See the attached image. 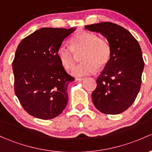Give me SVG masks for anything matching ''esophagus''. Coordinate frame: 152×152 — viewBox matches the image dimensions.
Wrapping results in <instances>:
<instances>
[{
  "mask_svg": "<svg viewBox=\"0 0 152 152\" xmlns=\"http://www.w3.org/2000/svg\"><path fill=\"white\" fill-rule=\"evenodd\" d=\"M77 81H83V80H84V78H77Z\"/></svg>",
  "mask_w": 152,
  "mask_h": 152,
  "instance_id": "obj_1",
  "label": "esophagus"
}]
</instances>
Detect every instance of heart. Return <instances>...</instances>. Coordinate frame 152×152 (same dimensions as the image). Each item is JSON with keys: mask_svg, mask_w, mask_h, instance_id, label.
<instances>
[{"mask_svg": "<svg viewBox=\"0 0 152 152\" xmlns=\"http://www.w3.org/2000/svg\"><path fill=\"white\" fill-rule=\"evenodd\" d=\"M71 48L61 45L56 51L57 56L65 69H70L75 63V55L83 51L80 64L72 70L75 77H84L94 75L98 66L103 67L109 62L112 53L110 44L106 39L97 37L89 32H80L70 40Z\"/></svg>", "mask_w": 152, "mask_h": 152, "instance_id": "heart-1", "label": "heart"}]
</instances>
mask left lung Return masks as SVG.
<instances>
[{
    "label": "left lung",
    "mask_w": 152,
    "mask_h": 152,
    "mask_svg": "<svg viewBox=\"0 0 152 152\" xmlns=\"http://www.w3.org/2000/svg\"><path fill=\"white\" fill-rule=\"evenodd\" d=\"M85 28L104 35L112 48L110 59L96 80L93 103L102 113L118 115L133 104L141 88L144 67L141 47L132 34L118 24L106 22Z\"/></svg>",
    "instance_id": "8db88e82"
}]
</instances>
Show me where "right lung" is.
I'll return each instance as SVG.
<instances>
[{"instance_id":"obj_1","label":"right lung","mask_w":152,"mask_h":152,"mask_svg":"<svg viewBox=\"0 0 152 152\" xmlns=\"http://www.w3.org/2000/svg\"><path fill=\"white\" fill-rule=\"evenodd\" d=\"M75 28L44 27L24 38L12 63L14 91L29 115L41 120L59 115L68 102L67 86L75 80L56 51Z\"/></svg>"}]
</instances>
